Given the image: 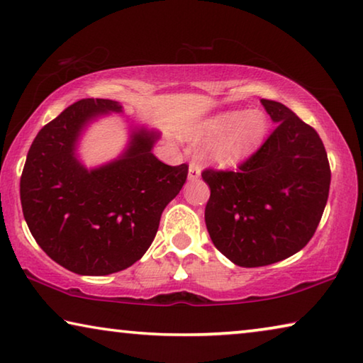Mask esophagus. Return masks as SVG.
<instances>
[{"instance_id": "obj_1", "label": "esophagus", "mask_w": 363, "mask_h": 363, "mask_svg": "<svg viewBox=\"0 0 363 363\" xmlns=\"http://www.w3.org/2000/svg\"><path fill=\"white\" fill-rule=\"evenodd\" d=\"M199 177H200V166L195 163V161H192L191 166H189V179L195 181L199 179Z\"/></svg>"}]
</instances>
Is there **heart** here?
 <instances>
[{
	"mask_svg": "<svg viewBox=\"0 0 363 363\" xmlns=\"http://www.w3.org/2000/svg\"><path fill=\"white\" fill-rule=\"evenodd\" d=\"M267 132L260 111H226L206 119L192 132L195 139L216 140L208 157L220 166H234L257 150Z\"/></svg>",
	"mask_w": 363,
	"mask_h": 363,
	"instance_id": "b5f03b06",
	"label": "heart"
}]
</instances>
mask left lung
I'll return each mask as SVG.
<instances>
[{
  "label": "left lung",
  "mask_w": 363,
  "mask_h": 363,
  "mask_svg": "<svg viewBox=\"0 0 363 363\" xmlns=\"http://www.w3.org/2000/svg\"><path fill=\"white\" fill-rule=\"evenodd\" d=\"M276 123L238 169H205V223L213 244L244 268L284 260L308 244L330 194L331 169L316 130L283 103L260 100Z\"/></svg>",
  "instance_id": "1"
}]
</instances>
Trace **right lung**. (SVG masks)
I'll return each instance as SVG.
<instances>
[{"label": "right lung", "instance_id": "1", "mask_svg": "<svg viewBox=\"0 0 363 363\" xmlns=\"http://www.w3.org/2000/svg\"><path fill=\"white\" fill-rule=\"evenodd\" d=\"M118 101L84 99L43 125L27 153L21 203L45 254L77 274L105 276L129 268L152 245L164 206L184 186L189 166L152 153L157 132L134 130L123 157L87 169L76 157L80 132Z\"/></svg>", "mask_w": 363, "mask_h": 363}]
</instances>
